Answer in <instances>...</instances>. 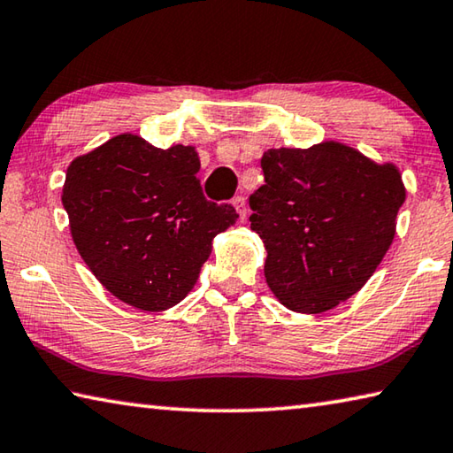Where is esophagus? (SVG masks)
Returning <instances> with one entry per match:
<instances>
[{
	"mask_svg": "<svg viewBox=\"0 0 453 453\" xmlns=\"http://www.w3.org/2000/svg\"><path fill=\"white\" fill-rule=\"evenodd\" d=\"M232 205L235 208V211L240 213V218L243 219V218H245V211H248V208H245V199H243L242 196H237V197H234Z\"/></svg>",
	"mask_w": 453,
	"mask_h": 453,
	"instance_id": "34e87169",
	"label": "esophagus"
}]
</instances>
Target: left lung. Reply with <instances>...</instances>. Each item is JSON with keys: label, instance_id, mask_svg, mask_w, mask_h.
<instances>
[{"label": "left lung", "instance_id": "8db88e82", "mask_svg": "<svg viewBox=\"0 0 453 453\" xmlns=\"http://www.w3.org/2000/svg\"><path fill=\"white\" fill-rule=\"evenodd\" d=\"M262 170L250 221L267 251V286L291 311L334 310L365 286L394 242L405 202L400 170L334 140L267 150Z\"/></svg>", "mask_w": 453, "mask_h": 453}]
</instances>
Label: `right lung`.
I'll return each instance as SVG.
<instances>
[{
	"label": "right lung",
	"mask_w": 453,
	"mask_h": 453,
	"mask_svg": "<svg viewBox=\"0 0 453 453\" xmlns=\"http://www.w3.org/2000/svg\"><path fill=\"white\" fill-rule=\"evenodd\" d=\"M197 172L194 145L159 150L135 134L67 167L61 203L72 240L118 300L143 311L173 308L194 289L213 237L237 221L232 205L203 197Z\"/></svg>",
	"instance_id": "obj_1"
}]
</instances>
